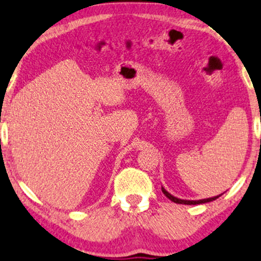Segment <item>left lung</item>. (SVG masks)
Wrapping results in <instances>:
<instances>
[{"instance_id": "1", "label": "left lung", "mask_w": 261, "mask_h": 261, "mask_svg": "<svg viewBox=\"0 0 261 261\" xmlns=\"http://www.w3.org/2000/svg\"><path fill=\"white\" fill-rule=\"evenodd\" d=\"M162 192L166 195V197H168L170 201L174 202V203H179V204H202V203H207V202H212L214 201V199H217L218 197H220L221 195H218V196H214V197H209V198H203V199H197V201H192V199H181V198H178L175 197V196L170 195L168 191L165 188H162Z\"/></svg>"}]
</instances>
